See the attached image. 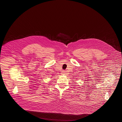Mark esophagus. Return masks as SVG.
<instances>
[{"label": "esophagus", "instance_id": "34e87169", "mask_svg": "<svg viewBox=\"0 0 122 122\" xmlns=\"http://www.w3.org/2000/svg\"><path fill=\"white\" fill-rule=\"evenodd\" d=\"M65 74H66V71H65L63 70V71L61 72V74H62V75H65Z\"/></svg>", "mask_w": 122, "mask_h": 122}]
</instances>
